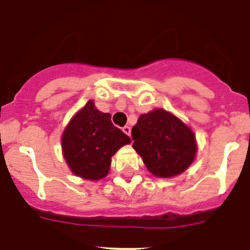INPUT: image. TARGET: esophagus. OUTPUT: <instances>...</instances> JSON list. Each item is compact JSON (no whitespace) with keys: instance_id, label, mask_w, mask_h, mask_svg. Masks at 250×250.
Returning <instances> with one entry per match:
<instances>
[{"instance_id":"1","label":"esophagus","mask_w":250,"mask_h":250,"mask_svg":"<svg viewBox=\"0 0 250 250\" xmlns=\"http://www.w3.org/2000/svg\"><path fill=\"white\" fill-rule=\"evenodd\" d=\"M122 130L125 133V134L128 135V137H130V127H129V125H125V127H123Z\"/></svg>"}]
</instances>
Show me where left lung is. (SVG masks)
Returning a JSON list of instances; mask_svg holds the SVG:
<instances>
[{"mask_svg": "<svg viewBox=\"0 0 250 250\" xmlns=\"http://www.w3.org/2000/svg\"><path fill=\"white\" fill-rule=\"evenodd\" d=\"M133 147L154 176L168 178L186 171L197 154L195 135L171 112L157 108L139 116L132 128Z\"/></svg>", "mask_w": 250, "mask_h": 250, "instance_id": "8db88e82", "label": "left lung"}]
</instances>
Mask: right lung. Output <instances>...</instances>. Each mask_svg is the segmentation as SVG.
I'll list each match as a JSON object with an SVG mask.
<instances>
[{
	"instance_id": "1",
	"label": "right lung",
	"mask_w": 250,
	"mask_h": 250,
	"mask_svg": "<svg viewBox=\"0 0 250 250\" xmlns=\"http://www.w3.org/2000/svg\"><path fill=\"white\" fill-rule=\"evenodd\" d=\"M129 143L130 138L112 125L110 113L99 111L89 100L64 129L62 151L76 176L98 181L107 176L111 157Z\"/></svg>"
}]
</instances>
